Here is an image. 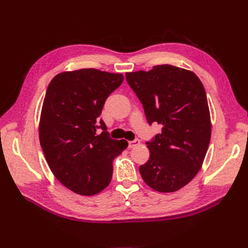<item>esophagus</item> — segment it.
<instances>
[{"label":"esophagus","instance_id":"34e87169","mask_svg":"<svg viewBox=\"0 0 248 248\" xmlns=\"http://www.w3.org/2000/svg\"><path fill=\"white\" fill-rule=\"evenodd\" d=\"M140 144V140L139 139H136V140H129V142H128V147H129V148H135V147L139 146Z\"/></svg>","mask_w":248,"mask_h":248}]
</instances>
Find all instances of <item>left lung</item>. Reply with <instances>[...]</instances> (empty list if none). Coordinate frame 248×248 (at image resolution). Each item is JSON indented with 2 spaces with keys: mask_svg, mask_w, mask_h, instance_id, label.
<instances>
[{
  "mask_svg": "<svg viewBox=\"0 0 248 248\" xmlns=\"http://www.w3.org/2000/svg\"><path fill=\"white\" fill-rule=\"evenodd\" d=\"M126 80L143 104L147 122L163 126L146 142L150 151L140 173L150 188L175 192L202 168L211 140L206 93L193 72L170 64L126 73Z\"/></svg>",
  "mask_w": 248,
  "mask_h": 248,
  "instance_id": "left-lung-1",
  "label": "left lung"
}]
</instances>
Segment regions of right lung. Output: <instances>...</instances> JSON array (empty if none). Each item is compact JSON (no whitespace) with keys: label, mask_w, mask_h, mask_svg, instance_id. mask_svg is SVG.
Segmentation results:
<instances>
[{"label":"right lung","mask_w":248,"mask_h":248,"mask_svg":"<svg viewBox=\"0 0 248 248\" xmlns=\"http://www.w3.org/2000/svg\"><path fill=\"white\" fill-rule=\"evenodd\" d=\"M123 79L122 74L82 69L60 73L46 89L41 146L55 177L80 195H95L109 185L112 160L128 146L125 140L111 139L99 120L106 99Z\"/></svg>","instance_id":"add662e5"}]
</instances>
